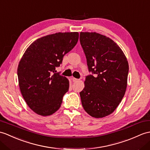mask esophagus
Instances as JSON below:
<instances>
[{"instance_id":"34e87169","label":"esophagus","mask_w":150,"mask_h":150,"mask_svg":"<svg viewBox=\"0 0 150 150\" xmlns=\"http://www.w3.org/2000/svg\"><path fill=\"white\" fill-rule=\"evenodd\" d=\"M71 80L73 81V82H77V81H79V79L74 78V77H71Z\"/></svg>"}]
</instances>
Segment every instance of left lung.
Segmentation results:
<instances>
[{
  "label": "left lung",
  "instance_id": "1",
  "mask_svg": "<svg viewBox=\"0 0 150 150\" xmlns=\"http://www.w3.org/2000/svg\"><path fill=\"white\" fill-rule=\"evenodd\" d=\"M80 42L92 73L86 76L80 93L82 107L92 117H105L119 105L126 91L127 57L113 40L98 33L81 32Z\"/></svg>",
  "mask_w": 150,
  "mask_h": 150
}]
</instances>
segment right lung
<instances>
[{"label":"right lung","instance_id":"right-lung-1","mask_svg":"<svg viewBox=\"0 0 150 150\" xmlns=\"http://www.w3.org/2000/svg\"><path fill=\"white\" fill-rule=\"evenodd\" d=\"M79 33H58L41 37L27 48L17 74L20 91L34 112L49 116L60 108L69 81L55 73L64 55L77 43Z\"/></svg>","mask_w":150,"mask_h":150}]
</instances>
